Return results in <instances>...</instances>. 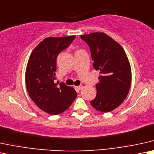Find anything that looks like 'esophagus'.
Masks as SVG:
<instances>
[{"label": "esophagus", "mask_w": 154, "mask_h": 154, "mask_svg": "<svg viewBox=\"0 0 154 154\" xmlns=\"http://www.w3.org/2000/svg\"><path fill=\"white\" fill-rule=\"evenodd\" d=\"M82 88H83L82 85H79V86L76 87V89H77V90H81V89H82Z\"/></svg>", "instance_id": "esophagus-1"}]
</instances>
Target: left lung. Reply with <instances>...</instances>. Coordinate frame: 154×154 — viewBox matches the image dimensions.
Here are the masks:
<instances>
[{"label": "left lung", "mask_w": 154, "mask_h": 154, "mask_svg": "<svg viewBox=\"0 0 154 154\" xmlns=\"http://www.w3.org/2000/svg\"><path fill=\"white\" fill-rule=\"evenodd\" d=\"M90 48L93 67L100 71L97 95L91 106L102 112L117 108L129 93L131 83V66L122 47L104 32L80 35Z\"/></svg>", "instance_id": "8db88e82"}]
</instances>
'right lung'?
I'll use <instances>...</instances> for the list:
<instances>
[{"mask_svg":"<svg viewBox=\"0 0 154 154\" xmlns=\"http://www.w3.org/2000/svg\"><path fill=\"white\" fill-rule=\"evenodd\" d=\"M75 35L44 39L29 57L25 84L29 96L40 109L52 115L67 110L77 97L72 87L54 83L57 55L75 40Z\"/></svg>","mask_w":154,"mask_h":154,"instance_id":"1","label":"right lung"}]
</instances>
